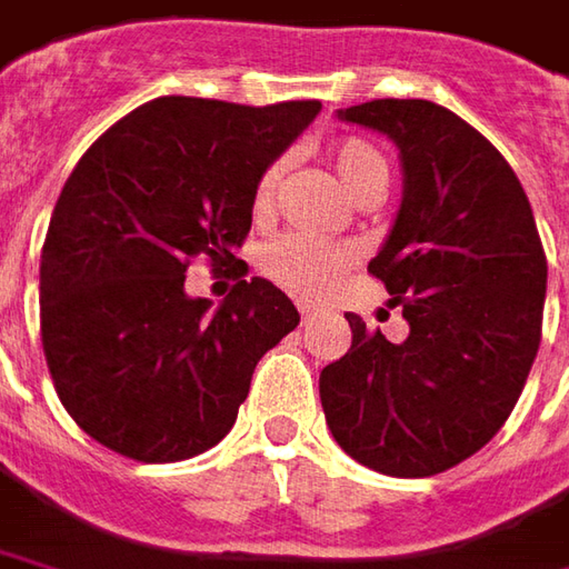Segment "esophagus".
Here are the masks:
<instances>
[{"mask_svg":"<svg viewBox=\"0 0 569 569\" xmlns=\"http://www.w3.org/2000/svg\"><path fill=\"white\" fill-rule=\"evenodd\" d=\"M297 310H300V319H303V322H310L312 316L319 312V307H316L312 300H297Z\"/></svg>","mask_w":569,"mask_h":569,"instance_id":"obj_1","label":"esophagus"}]
</instances>
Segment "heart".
Returning <instances> with one entry per match:
<instances>
[{"label":"heart","instance_id":"b5f03b06","mask_svg":"<svg viewBox=\"0 0 569 569\" xmlns=\"http://www.w3.org/2000/svg\"><path fill=\"white\" fill-rule=\"evenodd\" d=\"M331 156H335L338 178L353 193V200H360L372 190H385L388 184V166H385L382 152L372 150L363 140H341ZM278 178H281V162L259 178L257 209L272 203ZM350 262H353V250L347 243L316 238L307 231H291L284 238L272 240L259 257L266 276L300 293H322Z\"/></svg>","mask_w":569,"mask_h":569}]
</instances>
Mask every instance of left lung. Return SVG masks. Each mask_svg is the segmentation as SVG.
I'll use <instances>...</instances> for the list:
<instances>
[{"label": "left lung", "mask_w": 569, "mask_h": 569, "mask_svg": "<svg viewBox=\"0 0 569 569\" xmlns=\"http://www.w3.org/2000/svg\"><path fill=\"white\" fill-rule=\"evenodd\" d=\"M341 121L400 156L398 216L369 259L410 335L391 345L347 312L353 341L319 376L335 441L369 470L422 479L463 463L505 426L542 338L545 262L507 159L429 99H372Z\"/></svg>", "instance_id": "1"}]
</instances>
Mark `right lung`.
<instances>
[{"label": "right lung", "mask_w": 569, "mask_h": 569, "mask_svg": "<svg viewBox=\"0 0 569 569\" xmlns=\"http://www.w3.org/2000/svg\"><path fill=\"white\" fill-rule=\"evenodd\" d=\"M322 102L159 97L83 152L40 257L46 366L71 419L109 451L174 463L219 445L266 350L300 312L266 278L216 310L187 297L193 257L238 266L259 178Z\"/></svg>", "instance_id": "add662e5"}]
</instances>
